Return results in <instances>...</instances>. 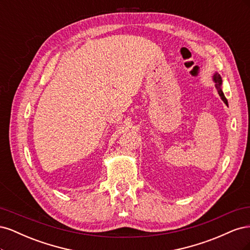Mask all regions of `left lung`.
<instances>
[{
	"mask_svg": "<svg viewBox=\"0 0 250 250\" xmlns=\"http://www.w3.org/2000/svg\"><path fill=\"white\" fill-rule=\"evenodd\" d=\"M213 81H214V83H215V87L217 88L218 94H219V96H220L221 100L229 106V102H228V100H226V98H225V96H224V94H223V92H222V78H221V76H220V74H218V73L216 72V73L214 74V76H213Z\"/></svg>",
	"mask_w": 250,
	"mask_h": 250,
	"instance_id": "8db88e82",
	"label": "left lung"
}]
</instances>
